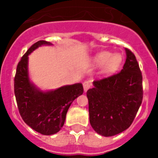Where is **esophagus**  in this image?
I'll return each mask as SVG.
<instances>
[{
    "label": "esophagus",
    "instance_id": "esophagus-1",
    "mask_svg": "<svg viewBox=\"0 0 158 158\" xmlns=\"http://www.w3.org/2000/svg\"><path fill=\"white\" fill-rule=\"evenodd\" d=\"M83 87H84V91H88L89 89V88L91 87V83H90V81H88V80L84 81V83H83Z\"/></svg>",
    "mask_w": 158,
    "mask_h": 158
}]
</instances>
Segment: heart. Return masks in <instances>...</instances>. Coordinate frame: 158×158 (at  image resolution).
Segmentation results:
<instances>
[{"label":"heart","instance_id":"heart-1","mask_svg":"<svg viewBox=\"0 0 158 158\" xmlns=\"http://www.w3.org/2000/svg\"><path fill=\"white\" fill-rule=\"evenodd\" d=\"M122 58L120 54H114L109 52H102L98 54L94 59V62L98 65L105 64L106 73H113L119 68L121 64Z\"/></svg>","mask_w":158,"mask_h":158}]
</instances>
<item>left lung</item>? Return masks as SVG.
Masks as SVG:
<instances>
[{
	"mask_svg": "<svg viewBox=\"0 0 158 158\" xmlns=\"http://www.w3.org/2000/svg\"><path fill=\"white\" fill-rule=\"evenodd\" d=\"M126 60L117 74L94 81L87 91L89 121L98 134L109 137L130 127L143 101V76L135 54L125 48Z\"/></svg>",
	"mask_w": 158,
	"mask_h": 158,
	"instance_id": "8db88e82",
	"label": "left lung"
}]
</instances>
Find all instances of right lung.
Wrapping results in <instances>:
<instances>
[{"instance_id": "add662e5", "label": "right lung", "mask_w": 158, "mask_h": 158, "mask_svg": "<svg viewBox=\"0 0 158 158\" xmlns=\"http://www.w3.org/2000/svg\"><path fill=\"white\" fill-rule=\"evenodd\" d=\"M43 45L38 41L29 48L19 62L15 76V95L19 111L23 121L33 130L44 135H54L64 125L67 110L74 99L84 93L82 84L65 85L56 90L43 92L29 80L28 55Z\"/></svg>"}]
</instances>
